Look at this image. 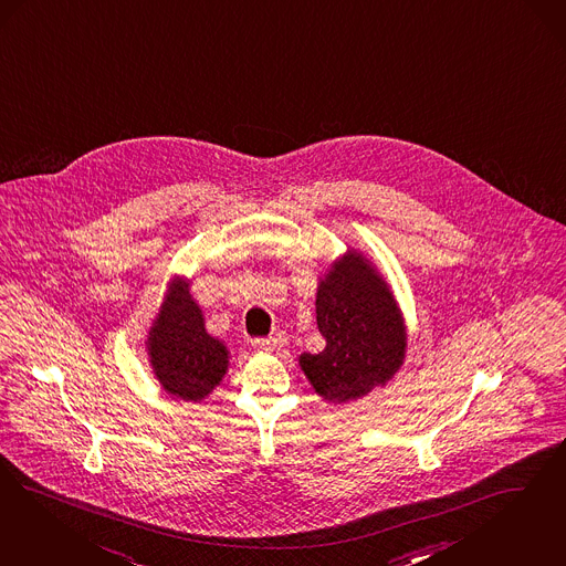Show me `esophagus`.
<instances>
[{"instance_id": "34e87169", "label": "esophagus", "mask_w": 566, "mask_h": 566, "mask_svg": "<svg viewBox=\"0 0 566 566\" xmlns=\"http://www.w3.org/2000/svg\"><path fill=\"white\" fill-rule=\"evenodd\" d=\"M285 344V335L274 334L271 337H258V339H253V348H258V350H269V353H273L276 348H281Z\"/></svg>"}]
</instances>
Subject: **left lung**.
I'll list each match as a JSON object with an SVG mask.
<instances>
[{
    "mask_svg": "<svg viewBox=\"0 0 566 566\" xmlns=\"http://www.w3.org/2000/svg\"><path fill=\"white\" fill-rule=\"evenodd\" d=\"M316 325L325 348L304 353L300 365L325 400L367 397L402 365L407 335L397 302L360 253H346L321 281Z\"/></svg>",
    "mask_w": 566,
    "mask_h": 566,
    "instance_id": "8db88e82",
    "label": "left lung"
}]
</instances>
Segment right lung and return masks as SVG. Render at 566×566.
<instances>
[{"mask_svg": "<svg viewBox=\"0 0 566 566\" xmlns=\"http://www.w3.org/2000/svg\"><path fill=\"white\" fill-rule=\"evenodd\" d=\"M148 355L164 390L185 400L208 397L229 367L227 348L206 332L203 314L182 281L171 285L168 302L153 323Z\"/></svg>", "mask_w": 566, "mask_h": 566, "instance_id": "1", "label": "right lung"}]
</instances>
